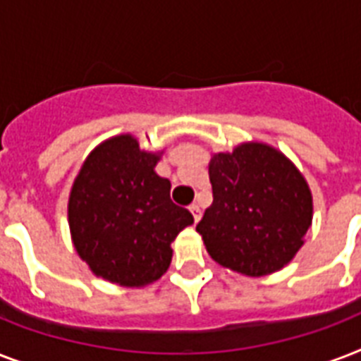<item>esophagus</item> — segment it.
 I'll return each mask as SVG.
<instances>
[{
  "mask_svg": "<svg viewBox=\"0 0 361 361\" xmlns=\"http://www.w3.org/2000/svg\"><path fill=\"white\" fill-rule=\"evenodd\" d=\"M189 212H191L192 217H195V223H198V219H200V208H198V204H191V206H189Z\"/></svg>",
  "mask_w": 361,
  "mask_h": 361,
  "instance_id": "obj_1",
  "label": "esophagus"
}]
</instances>
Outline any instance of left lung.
<instances>
[{
	"instance_id": "1",
	"label": "left lung",
	"mask_w": 361,
	"mask_h": 361,
	"mask_svg": "<svg viewBox=\"0 0 361 361\" xmlns=\"http://www.w3.org/2000/svg\"><path fill=\"white\" fill-rule=\"evenodd\" d=\"M214 202L197 232L209 257L232 271L260 277L290 262L313 219L307 181L266 144H241L209 163Z\"/></svg>"
}]
</instances>
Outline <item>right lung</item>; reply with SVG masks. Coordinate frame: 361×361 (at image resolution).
<instances>
[{"label": "right lung", "instance_id": "right-lung-1", "mask_svg": "<svg viewBox=\"0 0 361 361\" xmlns=\"http://www.w3.org/2000/svg\"><path fill=\"white\" fill-rule=\"evenodd\" d=\"M157 159L121 135L95 147L76 176L73 241L93 274L110 283L157 281L172 260L170 243L192 223L191 212L170 200V181L155 174Z\"/></svg>", "mask_w": 361, "mask_h": 361}]
</instances>
